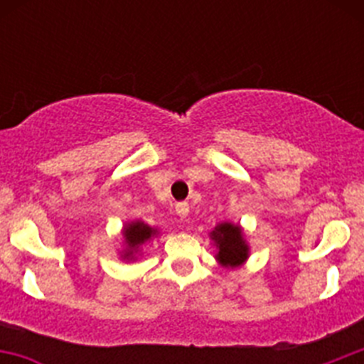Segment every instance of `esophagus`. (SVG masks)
<instances>
[{
  "mask_svg": "<svg viewBox=\"0 0 364 364\" xmlns=\"http://www.w3.org/2000/svg\"><path fill=\"white\" fill-rule=\"evenodd\" d=\"M175 211H176V215H178V217L186 218L189 215V204H188V202H178V204H176V208H175Z\"/></svg>",
  "mask_w": 364,
  "mask_h": 364,
  "instance_id": "obj_1",
  "label": "esophagus"
}]
</instances>
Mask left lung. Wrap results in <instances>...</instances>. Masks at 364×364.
I'll return each mask as SVG.
<instances>
[{"label":"left lung","mask_w":364,"mask_h":364,"mask_svg":"<svg viewBox=\"0 0 364 364\" xmlns=\"http://www.w3.org/2000/svg\"><path fill=\"white\" fill-rule=\"evenodd\" d=\"M211 240L217 246V260L224 268H237L244 264L250 255V246L244 240L242 228L231 222H222L211 231Z\"/></svg>","instance_id":"8db88e82"}]
</instances>
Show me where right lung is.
Returning <instances> with one entry per match:
<instances>
[{
	"instance_id": "1",
	"label": "right lung",
	"mask_w": 364,
	"mask_h": 364,
	"mask_svg": "<svg viewBox=\"0 0 364 364\" xmlns=\"http://www.w3.org/2000/svg\"><path fill=\"white\" fill-rule=\"evenodd\" d=\"M156 233H159V231L154 230V228L147 226V224H144L142 220H134V222H129V224H125L124 228L125 250L122 257L127 260L134 259V255L138 253L140 246H142L144 242H147L149 239H153Z\"/></svg>"
}]
</instances>
